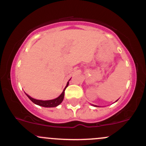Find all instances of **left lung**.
<instances>
[{
    "instance_id": "left-lung-1",
    "label": "left lung",
    "mask_w": 146,
    "mask_h": 146,
    "mask_svg": "<svg viewBox=\"0 0 146 146\" xmlns=\"http://www.w3.org/2000/svg\"><path fill=\"white\" fill-rule=\"evenodd\" d=\"M93 106H95V107H98V106H95V105H93Z\"/></svg>"
}]
</instances>
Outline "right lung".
I'll list each match as a JSON object with an SVG mask.
<instances>
[{
	"label": "right lung",
	"instance_id": "obj_1",
	"mask_svg": "<svg viewBox=\"0 0 146 146\" xmlns=\"http://www.w3.org/2000/svg\"><path fill=\"white\" fill-rule=\"evenodd\" d=\"M68 82H67V84H66V87L64 89L63 92L62 93V94L60 95L58 98H57L54 100H45V101H43V100H36V99H33L30 97L29 95H28L27 94V96L29 98V100H31V102H33V103L36 104L40 106H43V107H46V108H51V107H56L57 106H58L60 104L62 103V102L64 100V90L66 88V87L68 86Z\"/></svg>",
	"mask_w": 146,
	"mask_h": 146
}]
</instances>
